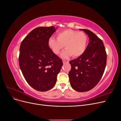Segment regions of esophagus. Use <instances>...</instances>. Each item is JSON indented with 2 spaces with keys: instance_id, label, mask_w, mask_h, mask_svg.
<instances>
[{
  "instance_id": "esophagus-1",
  "label": "esophagus",
  "mask_w": 121,
  "mask_h": 121,
  "mask_svg": "<svg viewBox=\"0 0 121 121\" xmlns=\"http://www.w3.org/2000/svg\"><path fill=\"white\" fill-rule=\"evenodd\" d=\"M63 62L64 64H65V63H67V62H68V61H67V60H63Z\"/></svg>"
}]
</instances>
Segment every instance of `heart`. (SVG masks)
<instances>
[{
	"mask_svg": "<svg viewBox=\"0 0 121 121\" xmlns=\"http://www.w3.org/2000/svg\"><path fill=\"white\" fill-rule=\"evenodd\" d=\"M56 38L50 37L48 40V45L56 55L60 54L65 46L66 49L61 54L63 58H67L72 56L73 57H78L82 56L86 49L87 36L82 31L65 29L58 32Z\"/></svg>",
	"mask_w": 121,
	"mask_h": 121,
	"instance_id": "obj_1",
	"label": "heart"
}]
</instances>
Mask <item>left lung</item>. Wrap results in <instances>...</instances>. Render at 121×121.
Wrapping results in <instances>:
<instances>
[{"label":"left lung","instance_id":"left-lung-1","mask_svg":"<svg viewBox=\"0 0 121 121\" xmlns=\"http://www.w3.org/2000/svg\"><path fill=\"white\" fill-rule=\"evenodd\" d=\"M88 36L89 42L84 53L69 61V73L72 87L79 92H86L95 86L103 75L107 64V54L104 43L92 32L80 29Z\"/></svg>","mask_w":121,"mask_h":121}]
</instances>
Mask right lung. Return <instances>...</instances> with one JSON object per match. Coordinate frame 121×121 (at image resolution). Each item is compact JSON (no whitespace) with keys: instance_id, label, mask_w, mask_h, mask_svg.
Listing matches in <instances>:
<instances>
[{"instance_id":"obj_1","label":"right lung","mask_w":121,"mask_h":121,"mask_svg":"<svg viewBox=\"0 0 121 121\" xmlns=\"http://www.w3.org/2000/svg\"><path fill=\"white\" fill-rule=\"evenodd\" d=\"M55 31L52 26L36 28L20 45L19 63L21 71L29 85L39 91L52 88L63 65L62 60L48 45V40Z\"/></svg>"}]
</instances>
